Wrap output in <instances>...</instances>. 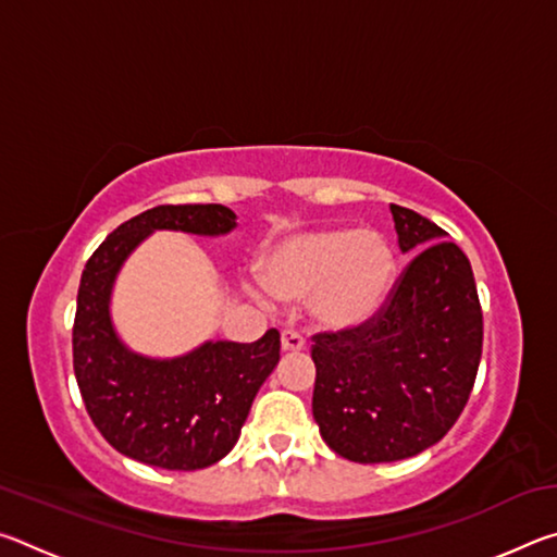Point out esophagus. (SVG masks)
I'll list each match as a JSON object with an SVG mask.
<instances>
[{"instance_id":"1","label":"esophagus","mask_w":557,"mask_h":557,"mask_svg":"<svg viewBox=\"0 0 557 557\" xmlns=\"http://www.w3.org/2000/svg\"><path fill=\"white\" fill-rule=\"evenodd\" d=\"M280 344H282V351H285V354H297L307 346L305 338H301L297 332H282Z\"/></svg>"}]
</instances>
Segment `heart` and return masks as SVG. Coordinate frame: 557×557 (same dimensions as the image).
I'll return each instance as SVG.
<instances>
[{"mask_svg": "<svg viewBox=\"0 0 557 557\" xmlns=\"http://www.w3.org/2000/svg\"><path fill=\"white\" fill-rule=\"evenodd\" d=\"M393 272L391 245L375 231L295 233L260 260V280L270 295L305 299L309 322L324 332H348L369 322L388 297Z\"/></svg>", "mask_w": 557, "mask_h": 557, "instance_id": "1", "label": "heart"}]
</instances>
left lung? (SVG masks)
I'll return each mask as SVG.
<instances>
[{"mask_svg":"<svg viewBox=\"0 0 557 557\" xmlns=\"http://www.w3.org/2000/svg\"><path fill=\"white\" fill-rule=\"evenodd\" d=\"M410 265L379 317L317 334L312 414L319 435L361 465L398 461L447 435L482 358L484 322L465 252L425 215L391 203Z\"/></svg>","mask_w":557,"mask_h":557,"instance_id":"left-lung-1","label":"left lung"}]
</instances>
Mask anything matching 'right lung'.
I'll list each match as a JSON object with an SVG mask.
<instances>
[{
    "label": "right lung",
    "mask_w": 557,
    "mask_h": 557,
    "mask_svg": "<svg viewBox=\"0 0 557 557\" xmlns=\"http://www.w3.org/2000/svg\"><path fill=\"white\" fill-rule=\"evenodd\" d=\"M235 228L221 203L157 206L117 225L83 270L73 369L90 420L120 455L194 471L221 461L240 437L260 385L280 361L277 329L252 344L203 342L174 358L132 351L112 322V289L154 231L215 238Z\"/></svg>",
    "instance_id": "1"
}]
</instances>
